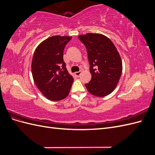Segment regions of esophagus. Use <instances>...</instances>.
<instances>
[{
  "label": "esophagus",
  "instance_id": "34e87169",
  "mask_svg": "<svg viewBox=\"0 0 155 155\" xmlns=\"http://www.w3.org/2000/svg\"><path fill=\"white\" fill-rule=\"evenodd\" d=\"M81 74V71H79V72H75V75H76L77 77H79V76H80Z\"/></svg>",
  "mask_w": 155,
  "mask_h": 155
}]
</instances>
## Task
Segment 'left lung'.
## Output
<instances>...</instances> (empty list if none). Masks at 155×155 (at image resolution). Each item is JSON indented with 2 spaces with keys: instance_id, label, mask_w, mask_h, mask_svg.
I'll use <instances>...</instances> for the list:
<instances>
[{
  "instance_id": "left-lung-1",
  "label": "left lung",
  "mask_w": 155,
  "mask_h": 155,
  "mask_svg": "<svg viewBox=\"0 0 155 155\" xmlns=\"http://www.w3.org/2000/svg\"><path fill=\"white\" fill-rule=\"evenodd\" d=\"M85 45L92 74L91 81L85 85L94 96L104 97L114 90L122 72V63L113 43L100 34L79 35Z\"/></svg>"
}]
</instances>
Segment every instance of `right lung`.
<instances>
[{
	"instance_id": "obj_1",
	"label": "right lung",
	"mask_w": 155,
	"mask_h": 155,
	"mask_svg": "<svg viewBox=\"0 0 155 155\" xmlns=\"http://www.w3.org/2000/svg\"><path fill=\"white\" fill-rule=\"evenodd\" d=\"M71 37L55 35L37 46L31 62V72L36 86L51 101L68 96L74 79L63 60L65 46Z\"/></svg>"
}]
</instances>
